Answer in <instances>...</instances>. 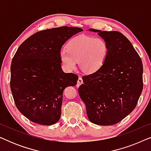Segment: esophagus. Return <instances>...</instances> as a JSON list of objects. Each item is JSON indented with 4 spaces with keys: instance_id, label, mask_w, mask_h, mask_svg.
Here are the masks:
<instances>
[{
    "instance_id": "esophagus-1",
    "label": "esophagus",
    "mask_w": 151,
    "mask_h": 151,
    "mask_svg": "<svg viewBox=\"0 0 151 151\" xmlns=\"http://www.w3.org/2000/svg\"><path fill=\"white\" fill-rule=\"evenodd\" d=\"M83 83V80H82V78H78V82H77V86L78 87H79V86L81 85V84Z\"/></svg>"
}]
</instances>
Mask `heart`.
Segmentation results:
<instances>
[{
  "label": "heart",
  "instance_id": "heart-1",
  "mask_svg": "<svg viewBox=\"0 0 151 151\" xmlns=\"http://www.w3.org/2000/svg\"><path fill=\"white\" fill-rule=\"evenodd\" d=\"M108 54V46L104 40L85 35L73 37L60 53V59L65 71L76 69L78 62L80 69L86 74H92L103 67Z\"/></svg>",
  "mask_w": 151,
  "mask_h": 151
}]
</instances>
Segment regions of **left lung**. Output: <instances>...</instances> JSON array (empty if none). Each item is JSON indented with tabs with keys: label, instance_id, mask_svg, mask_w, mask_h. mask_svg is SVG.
Wrapping results in <instances>:
<instances>
[{
	"label": "left lung",
	"instance_id": "1",
	"mask_svg": "<svg viewBox=\"0 0 151 151\" xmlns=\"http://www.w3.org/2000/svg\"><path fill=\"white\" fill-rule=\"evenodd\" d=\"M108 46L103 67L83 76L78 89L92 123L108 126L118 123L135 108L143 89V65L131 42L120 32L89 29Z\"/></svg>",
	"mask_w": 151,
	"mask_h": 151
}]
</instances>
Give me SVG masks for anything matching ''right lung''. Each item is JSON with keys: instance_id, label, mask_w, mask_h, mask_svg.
Segmentation results:
<instances>
[{"instance_id": "right-lung-1", "label": "right lung", "mask_w": 151, "mask_h": 151, "mask_svg": "<svg viewBox=\"0 0 151 151\" xmlns=\"http://www.w3.org/2000/svg\"><path fill=\"white\" fill-rule=\"evenodd\" d=\"M82 31L64 26L42 30L18 47L12 61L10 87L18 111L30 121L47 126L60 118L64 90L76 86L78 76L63 71L60 53Z\"/></svg>"}]
</instances>
